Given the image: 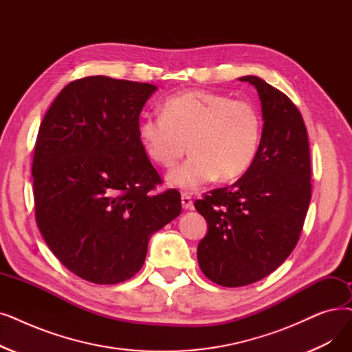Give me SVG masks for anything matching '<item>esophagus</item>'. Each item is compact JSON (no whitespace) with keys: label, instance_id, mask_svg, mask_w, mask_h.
I'll list each match as a JSON object with an SVG mask.
<instances>
[{"label":"esophagus","instance_id":"esophagus-1","mask_svg":"<svg viewBox=\"0 0 352 352\" xmlns=\"http://www.w3.org/2000/svg\"><path fill=\"white\" fill-rule=\"evenodd\" d=\"M181 204H182V207H184L186 210H192L194 208L192 200H191V197L188 194H182L181 195Z\"/></svg>","mask_w":352,"mask_h":352}]
</instances>
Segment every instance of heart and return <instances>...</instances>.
Masks as SVG:
<instances>
[{
	"instance_id": "1",
	"label": "heart",
	"mask_w": 352,
	"mask_h": 352,
	"mask_svg": "<svg viewBox=\"0 0 352 352\" xmlns=\"http://www.w3.org/2000/svg\"><path fill=\"white\" fill-rule=\"evenodd\" d=\"M138 133L148 157L164 168L175 166L188 148L192 155L170 181L194 191L249 170L261 146L263 118L250 100L192 90L168 98L162 113L145 115Z\"/></svg>"
}]
</instances>
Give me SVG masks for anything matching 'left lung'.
<instances>
[{
	"label": "left lung",
	"instance_id": "8db88e82",
	"mask_svg": "<svg viewBox=\"0 0 352 352\" xmlns=\"http://www.w3.org/2000/svg\"><path fill=\"white\" fill-rule=\"evenodd\" d=\"M239 80L253 85L261 98V146L233 186L194 203L208 224L198 265L226 287L254 283L286 261L302 233L312 190L308 132L296 104L256 76Z\"/></svg>",
	"mask_w": 352,
	"mask_h": 352
}]
</instances>
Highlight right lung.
Listing matches in <instances>:
<instances>
[{
  "mask_svg": "<svg viewBox=\"0 0 352 352\" xmlns=\"http://www.w3.org/2000/svg\"><path fill=\"white\" fill-rule=\"evenodd\" d=\"M155 85L87 76L62 89L45 112L33 157L36 221L53 254L76 276L125 282L148 241L181 212L174 188L141 142L140 115Z\"/></svg>",
  "mask_w": 352,
  "mask_h": 352,
  "instance_id": "1",
  "label": "right lung"
}]
</instances>
